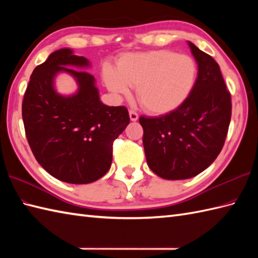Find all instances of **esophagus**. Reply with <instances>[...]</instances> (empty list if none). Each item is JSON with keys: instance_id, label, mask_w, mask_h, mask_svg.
<instances>
[{"instance_id": "esophagus-1", "label": "esophagus", "mask_w": 258, "mask_h": 258, "mask_svg": "<svg viewBox=\"0 0 258 258\" xmlns=\"http://www.w3.org/2000/svg\"><path fill=\"white\" fill-rule=\"evenodd\" d=\"M130 118L132 122H136L139 119V114L134 111H130Z\"/></svg>"}]
</instances>
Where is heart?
<instances>
[{"label": "heart", "instance_id": "b5f03b06", "mask_svg": "<svg viewBox=\"0 0 258 258\" xmlns=\"http://www.w3.org/2000/svg\"><path fill=\"white\" fill-rule=\"evenodd\" d=\"M197 65L190 56L168 50L132 53L119 58L117 70L104 69V82L117 96L128 95L136 86V96L146 111L166 114L186 101L195 85Z\"/></svg>", "mask_w": 258, "mask_h": 258}]
</instances>
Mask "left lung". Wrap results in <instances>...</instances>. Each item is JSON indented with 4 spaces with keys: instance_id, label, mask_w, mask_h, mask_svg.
<instances>
[{
    "instance_id": "left-lung-1",
    "label": "left lung",
    "mask_w": 258,
    "mask_h": 258,
    "mask_svg": "<svg viewBox=\"0 0 258 258\" xmlns=\"http://www.w3.org/2000/svg\"><path fill=\"white\" fill-rule=\"evenodd\" d=\"M187 44L199 71L189 96L163 116L140 117L147 165L164 179H187L206 169L221 153L231 122V94L220 65Z\"/></svg>"
}]
</instances>
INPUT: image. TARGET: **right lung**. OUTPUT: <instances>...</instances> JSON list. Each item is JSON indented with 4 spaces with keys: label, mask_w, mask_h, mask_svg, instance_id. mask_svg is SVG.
<instances>
[{
    "label": "right lung",
    "mask_w": 258,
    "mask_h": 258,
    "mask_svg": "<svg viewBox=\"0 0 258 258\" xmlns=\"http://www.w3.org/2000/svg\"><path fill=\"white\" fill-rule=\"evenodd\" d=\"M91 67L71 48L51 53L33 71L22 104L25 134L36 161L53 177L70 184H89L107 173L114 141L130 123L126 107L100 100L94 76L82 71ZM61 73L77 82L73 95L57 92L55 80Z\"/></svg>",
    "instance_id": "add662e5"
}]
</instances>
